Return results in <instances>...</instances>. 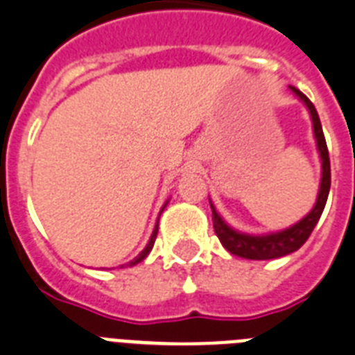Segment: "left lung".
Returning <instances> with one entry per match:
<instances>
[{"instance_id":"obj_1","label":"left lung","mask_w":355,"mask_h":355,"mask_svg":"<svg viewBox=\"0 0 355 355\" xmlns=\"http://www.w3.org/2000/svg\"><path fill=\"white\" fill-rule=\"evenodd\" d=\"M288 87L304 103V107L308 109L310 118H312L313 138H315V146H318L319 158H321V182H319L318 198H315V204H313L312 209L299 223L292 224L290 227H284V230H279V232L270 233L239 232L220 217L217 207L213 206V202L209 200V206H211L213 211V227H215V233H217L220 244L232 255L250 259V261H270V259H279L297 252L299 248L308 241L315 224L319 223L322 209L327 206L328 193H330V158H328L327 140H324V135H322L318 111L313 107V103L297 87H293V85H288Z\"/></svg>"}]
</instances>
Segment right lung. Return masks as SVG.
I'll list each match as a JSON object with an SVG mask.
<instances>
[{"instance_id":"obj_1","label":"right lung","mask_w":355,"mask_h":355,"mask_svg":"<svg viewBox=\"0 0 355 355\" xmlns=\"http://www.w3.org/2000/svg\"><path fill=\"white\" fill-rule=\"evenodd\" d=\"M166 206H168V202L164 204V206H162V209H160V213L164 211V207H166ZM160 213H158V218H160ZM157 233H158V220H157V224H155V230H153L151 237H149V243L146 244V248H144L142 252L138 253L137 257H135V259H132L131 262H129L128 266H135V264H138V262H142L144 259L148 257V255H149V252H151V250H153V244H155V239H157Z\"/></svg>"}]
</instances>
